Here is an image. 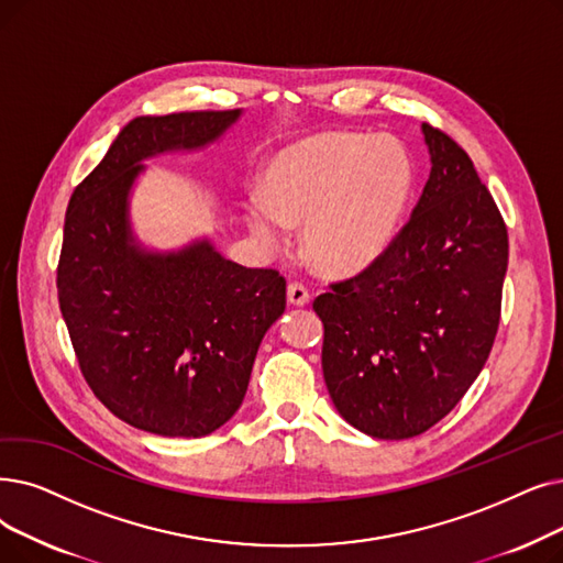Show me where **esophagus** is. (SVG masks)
<instances>
[{"label":"esophagus","mask_w":563,"mask_h":563,"mask_svg":"<svg viewBox=\"0 0 563 563\" xmlns=\"http://www.w3.org/2000/svg\"><path fill=\"white\" fill-rule=\"evenodd\" d=\"M287 301H289V306H297V308L306 306L310 301L308 289L303 285H299V283H289L287 285Z\"/></svg>","instance_id":"obj_1"}]
</instances>
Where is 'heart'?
Returning a JSON list of instances; mask_svg holds the SVG:
<instances>
[{
	"instance_id": "1",
	"label": "heart",
	"mask_w": 563,
	"mask_h": 563,
	"mask_svg": "<svg viewBox=\"0 0 563 563\" xmlns=\"http://www.w3.org/2000/svg\"><path fill=\"white\" fill-rule=\"evenodd\" d=\"M413 188V165L390 137L324 133L280 150L264 195L246 200L253 236L268 249L303 225V253L331 276H354L390 246Z\"/></svg>"
}]
</instances>
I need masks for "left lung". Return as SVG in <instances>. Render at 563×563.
Here are the masks:
<instances>
[{
	"mask_svg": "<svg viewBox=\"0 0 563 563\" xmlns=\"http://www.w3.org/2000/svg\"><path fill=\"white\" fill-rule=\"evenodd\" d=\"M421 131L432 167L409 223L373 266L312 303L329 396L377 439L417 437L446 417L490 356L501 312L504 218L467 152Z\"/></svg>",
	"mask_w": 563,
	"mask_h": 563,
	"instance_id": "obj_1",
	"label": "left lung"
}]
</instances>
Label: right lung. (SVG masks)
<instances>
[{"instance_id": "1", "label": "right lung", "mask_w": 563, "mask_h": 563, "mask_svg": "<svg viewBox=\"0 0 563 563\" xmlns=\"http://www.w3.org/2000/svg\"><path fill=\"white\" fill-rule=\"evenodd\" d=\"M239 117H135L66 209L57 295L80 371L114 417L161 437H205L228 423L264 333L285 312L274 268L225 260L207 236L152 251L131 228L142 163L205 150Z\"/></svg>"}]
</instances>
